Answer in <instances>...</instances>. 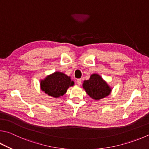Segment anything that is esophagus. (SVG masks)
Segmentation results:
<instances>
[{
  "label": "esophagus",
  "instance_id": "34e87169",
  "mask_svg": "<svg viewBox=\"0 0 149 149\" xmlns=\"http://www.w3.org/2000/svg\"><path fill=\"white\" fill-rule=\"evenodd\" d=\"M81 81H82V79H78L77 80V84L78 85H80L81 84Z\"/></svg>",
  "mask_w": 149,
  "mask_h": 149
}]
</instances>
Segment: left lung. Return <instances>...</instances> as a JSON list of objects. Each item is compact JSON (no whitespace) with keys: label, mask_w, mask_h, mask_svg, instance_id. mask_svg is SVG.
I'll list each match as a JSON object with an SVG mask.
<instances>
[{"label":"left lung","mask_w":149,"mask_h":149,"mask_svg":"<svg viewBox=\"0 0 149 149\" xmlns=\"http://www.w3.org/2000/svg\"><path fill=\"white\" fill-rule=\"evenodd\" d=\"M83 88L86 94L95 100H99L109 96L112 91L107 83L97 74H92L89 79L84 81Z\"/></svg>","instance_id":"1"}]
</instances>
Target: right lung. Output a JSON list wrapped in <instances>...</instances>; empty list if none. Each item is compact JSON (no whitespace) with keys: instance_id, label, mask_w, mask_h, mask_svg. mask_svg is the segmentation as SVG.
I'll return each instance as SVG.
<instances>
[{"instance_id":"obj_1","label":"right lung","mask_w":149,"mask_h":149,"mask_svg":"<svg viewBox=\"0 0 149 149\" xmlns=\"http://www.w3.org/2000/svg\"><path fill=\"white\" fill-rule=\"evenodd\" d=\"M74 85L71 77L61 72H54L40 81L41 90L55 98L63 96L68 88Z\"/></svg>"}]
</instances>
